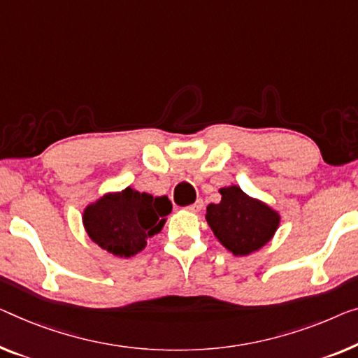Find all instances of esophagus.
Here are the masks:
<instances>
[{"label": "esophagus", "instance_id": "esophagus-1", "mask_svg": "<svg viewBox=\"0 0 358 358\" xmlns=\"http://www.w3.org/2000/svg\"><path fill=\"white\" fill-rule=\"evenodd\" d=\"M202 207H204V202H202V201L199 199V201H196L194 204H191V206L186 207V209H188L189 212H194V213H196V212H201Z\"/></svg>", "mask_w": 358, "mask_h": 358}]
</instances>
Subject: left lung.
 Returning a JSON list of instances; mask_svg holds the SVG:
<instances>
[{
	"label": "left lung",
	"instance_id": "1",
	"mask_svg": "<svg viewBox=\"0 0 358 358\" xmlns=\"http://www.w3.org/2000/svg\"><path fill=\"white\" fill-rule=\"evenodd\" d=\"M222 201L207 206L206 220L223 248L249 255L264 248L280 225V213L248 196L239 186L220 189Z\"/></svg>",
	"mask_w": 358,
	"mask_h": 358
}]
</instances>
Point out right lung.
<instances>
[{"instance_id":"1","label":"right lung","mask_w":358,"mask_h":358,"mask_svg":"<svg viewBox=\"0 0 358 358\" xmlns=\"http://www.w3.org/2000/svg\"><path fill=\"white\" fill-rule=\"evenodd\" d=\"M172 212L167 196L154 197L128 186L108 193L83 210V227L92 241L115 257H133L146 248V239L162 230Z\"/></svg>"}]
</instances>
